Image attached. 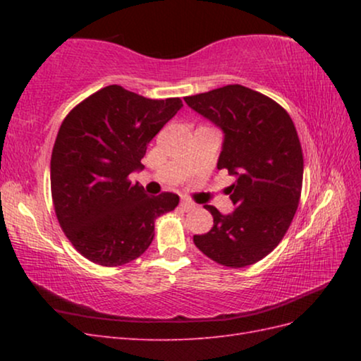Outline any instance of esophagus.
<instances>
[{
	"mask_svg": "<svg viewBox=\"0 0 361 361\" xmlns=\"http://www.w3.org/2000/svg\"><path fill=\"white\" fill-rule=\"evenodd\" d=\"M179 206H180V209H182L183 212H190V211H192L194 207H195V204H194L191 200H188V199H182Z\"/></svg>",
	"mask_w": 361,
	"mask_h": 361,
	"instance_id": "34e87169",
	"label": "esophagus"
}]
</instances>
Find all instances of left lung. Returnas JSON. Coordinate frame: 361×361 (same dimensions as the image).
<instances>
[{
    "label": "left lung",
    "instance_id": "left-lung-1",
    "mask_svg": "<svg viewBox=\"0 0 361 361\" xmlns=\"http://www.w3.org/2000/svg\"><path fill=\"white\" fill-rule=\"evenodd\" d=\"M183 99L223 130L216 167L235 176L227 191L236 209L223 215L204 204L214 227L194 244L220 265H253L279 245L297 212L304 169L297 129L285 108L239 84Z\"/></svg>",
    "mask_w": 361,
    "mask_h": 361
}]
</instances>
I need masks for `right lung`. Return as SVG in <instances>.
<instances>
[{
    "instance_id": "add662e5",
    "label": "right lung",
    "mask_w": 361,
    "mask_h": 361,
    "mask_svg": "<svg viewBox=\"0 0 361 361\" xmlns=\"http://www.w3.org/2000/svg\"><path fill=\"white\" fill-rule=\"evenodd\" d=\"M183 106L179 97L147 99L120 85L93 93L63 120L51 157L56 215L75 250L102 267L140 257L155 235V220L179 195H147L128 176L161 128Z\"/></svg>"
}]
</instances>
